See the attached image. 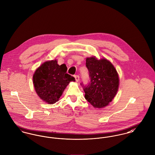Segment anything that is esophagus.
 Returning <instances> with one entry per match:
<instances>
[{
	"label": "esophagus",
	"mask_w": 155,
	"mask_h": 155,
	"mask_svg": "<svg viewBox=\"0 0 155 155\" xmlns=\"http://www.w3.org/2000/svg\"><path fill=\"white\" fill-rule=\"evenodd\" d=\"M74 77H75V81H76L77 82H78V81L80 80V76H79V75H74Z\"/></svg>",
	"instance_id": "obj_1"
}]
</instances>
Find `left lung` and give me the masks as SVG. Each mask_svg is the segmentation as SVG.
<instances>
[{
    "label": "left lung",
    "instance_id": "8db88e82",
    "mask_svg": "<svg viewBox=\"0 0 155 155\" xmlns=\"http://www.w3.org/2000/svg\"><path fill=\"white\" fill-rule=\"evenodd\" d=\"M86 67L90 81L83 87L85 99L95 108L106 107L116 95L119 78L114 67L108 60H97L95 57L86 58Z\"/></svg>",
    "mask_w": 155,
    "mask_h": 155
}]
</instances>
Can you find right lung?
Wrapping results in <instances>:
<instances>
[{"label": "right lung", "mask_w": 155, "mask_h": 155, "mask_svg": "<svg viewBox=\"0 0 155 155\" xmlns=\"http://www.w3.org/2000/svg\"><path fill=\"white\" fill-rule=\"evenodd\" d=\"M65 64L59 65L57 60L43 63L33 75V83L36 93L41 100L48 104L59 100L65 88L75 78L67 73Z\"/></svg>", "instance_id": "add662e5"}]
</instances>
